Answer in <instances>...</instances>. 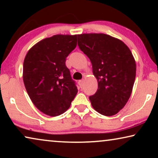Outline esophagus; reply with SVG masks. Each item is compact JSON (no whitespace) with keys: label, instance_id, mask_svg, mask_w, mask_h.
I'll return each instance as SVG.
<instances>
[{"label":"esophagus","instance_id":"1","mask_svg":"<svg viewBox=\"0 0 158 158\" xmlns=\"http://www.w3.org/2000/svg\"><path fill=\"white\" fill-rule=\"evenodd\" d=\"M83 82H84L83 80H81V81H80L78 82V83H79V85H80V87H81V88H83Z\"/></svg>","mask_w":158,"mask_h":158}]
</instances>
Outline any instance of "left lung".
Here are the masks:
<instances>
[{
  "instance_id": "left-lung-1",
  "label": "left lung",
  "mask_w": 158,
  "mask_h": 158,
  "mask_svg": "<svg viewBox=\"0 0 158 158\" xmlns=\"http://www.w3.org/2000/svg\"><path fill=\"white\" fill-rule=\"evenodd\" d=\"M77 45L92 64L98 81L89 97L94 109L102 115H115L128 101L136 77L135 58L122 41L105 34L77 35Z\"/></svg>"
}]
</instances>
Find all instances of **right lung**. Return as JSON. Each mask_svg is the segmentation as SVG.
<instances>
[{
    "label": "right lung",
    "mask_w": 158,
    "mask_h": 158,
    "mask_svg": "<svg viewBox=\"0 0 158 158\" xmlns=\"http://www.w3.org/2000/svg\"><path fill=\"white\" fill-rule=\"evenodd\" d=\"M77 35L57 34L34 45L26 55L23 80L34 106L46 115L65 112L77 93L65 65L66 57L76 47Z\"/></svg>",
    "instance_id": "1"
}]
</instances>
